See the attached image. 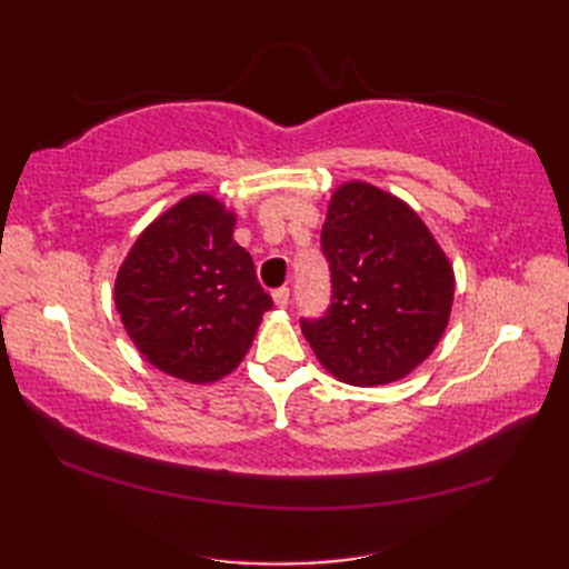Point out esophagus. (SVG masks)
I'll return each mask as SVG.
<instances>
[{
    "mask_svg": "<svg viewBox=\"0 0 569 569\" xmlns=\"http://www.w3.org/2000/svg\"><path fill=\"white\" fill-rule=\"evenodd\" d=\"M273 303L278 308H286L288 303H291V291H288V288H276V291H273Z\"/></svg>",
    "mask_w": 569,
    "mask_h": 569,
    "instance_id": "obj_1",
    "label": "esophagus"
}]
</instances>
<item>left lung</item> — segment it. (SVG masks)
<instances>
[{
	"label": "left lung",
	"instance_id": "1",
	"mask_svg": "<svg viewBox=\"0 0 569 569\" xmlns=\"http://www.w3.org/2000/svg\"><path fill=\"white\" fill-rule=\"evenodd\" d=\"M320 244L332 303L322 318L300 320L312 352L345 383L403 379L450 320L455 273L445 251L403 200L361 180L332 192Z\"/></svg>",
	"mask_w": 569,
	"mask_h": 569
}]
</instances>
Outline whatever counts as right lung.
Instances as JSON below:
<instances>
[{"instance_id": "add662e5", "label": "right lung", "mask_w": 569, "mask_h": 569, "mask_svg": "<svg viewBox=\"0 0 569 569\" xmlns=\"http://www.w3.org/2000/svg\"><path fill=\"white\" fill-rule=\"evenodd\" d=\"M237 217L212 196H188L153 220L114 281L124 330L156 369L210 383L239 367L273 300L244 247Z\"/></svg>"}]
</instances>
